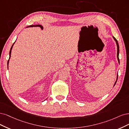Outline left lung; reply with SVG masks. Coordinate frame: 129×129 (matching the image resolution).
<instances>
[{"instance_id": "obj_1", "label": "left lung", "mask_w": 129, "mask_h": 129, "mask_svg": "<svg viewBox=\"0 0 129 129\" xmlns=\"http://www.w3.org/2000/svg\"><path fill=\"white\" fill-rule=\"evenodd\" d=\"M114 40L116 42V45H117V60H118V63L119 64V45H118V42L117 40H116L115 37L114 36H113ZM117 78H118V74H117V79H116V81H115V84H114V86L115 85L116 82H117Z\"/></svg>"}]
</instances>
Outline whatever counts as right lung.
I'll return each instance as SVG.
<instances>
[{"label":"right lung","instance_id":"right-lung-1","mask_svg":"<svg viewBox=\"0 0 129 129\" xmlns=\"http://www.w3.org/2000/svg\"><path fill=\"white\" fill-rule=\"evenodd\" d=\"M40 27L41 29H43V27L42 25H41V24H34V25H30V26H29L27 27L26 28H28V27ZM14 43H15V42H14ZM14 43L13 44V45H12V47H11V49H10V57H9V60H8V61H7V68H8V69H9V63L10 59V58H11V54L12 49V48H13V45L14 44Z\"/></svg>","mask_w":129,"mask_h":129}]
</instances>
